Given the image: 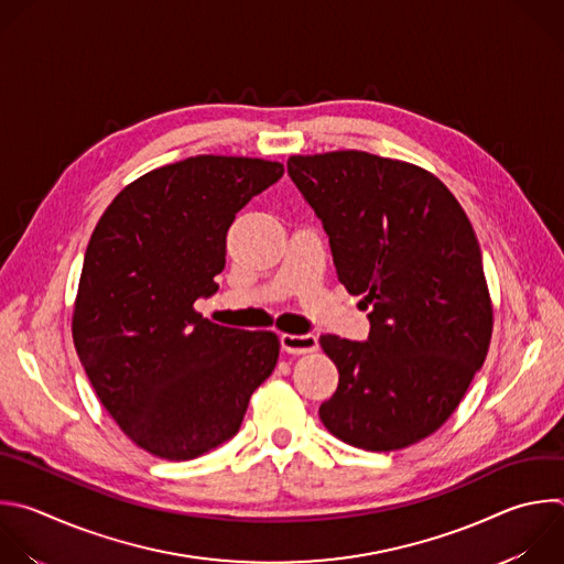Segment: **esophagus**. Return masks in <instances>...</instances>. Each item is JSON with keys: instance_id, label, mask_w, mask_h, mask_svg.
<instances>
[{"instance_id": "esophagus-1", "label": "esophagus", "mask_w": 564, "mask_h": 564, "mask_svg": "<svg viewBox=\"0 0 564 564\" xmlns=\"http://www.w3.org/2000/svg\"><path fill=\"white\" fill-rule=\"evenodd\" d=\"M281 347L290 354H310L318 349L314 334H281Z\"/></svg>"}]
</instances>
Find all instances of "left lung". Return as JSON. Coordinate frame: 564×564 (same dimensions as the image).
I'll use <instances>...</instances> for the list:
<instances>
[{
  "instance_id": "left-lung-1",
  "label": "left lung",
  "mask_w": 564,
  "mask_h": 564,
  "mask_svg": "<svg viewBox=\"0 0 564 564\" xmlns=\"http://www.w3.org/2000/svg\"><path fill=\"white\" fill-rule=\"evenodd\" d=\"M288 174L323 221L338 281L369 307L367 340H318L338 369L318 416L351 447H410L454 414L489 349L476 232L447 185L408 161L294 154Z\"/></svg>"
}]
</instances>
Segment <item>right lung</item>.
Listing matches in <instances>:
<instances>
[{
	"label": "right lung",
	"instance_id": "add662e5",
	"mask_svg": "<svg viewBox=\"0 0 564 564\" xmlns=\"http://www.w3.org/2000/svg\"><path fill=\"white\" fill-rule=\"evenodd\" d=\"M283 163L199 154L145 172L112 199L86 248L73 340L101 405L141 449L191 460L230 441L279 358L274 332L195 310L226 268L237 213Z\"/></svg>",
	"mask_w": 564,
	"mask_h": 564
}]
</instances>
